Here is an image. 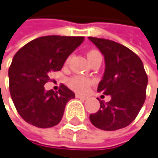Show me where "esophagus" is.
I'll list each match as a JSON object with an SVG mask.
<instances>
[{
    "instance_id": "1",
    "label": "esophagus",
    "mask_w": 158,
    "mask_h": 158,
    "mask_svg": "<svg viewBox=\"0 0 158 158\" xmlns=\"http://www.w3.org/2000/svg\"><path fill=\"white\" fill-rule=\"evenodd\" d=\"M76 97H77V98H80V99H82V100H86V99L88 98V97L85 96V95H81V94H76Z\"/></svg>"
}]
</instances>
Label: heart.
I'll return each mask as SVG.
<instances>
[{
    "label": "heart",
    "mask_w": 158,
    "mask_h": 158,
    "mask_svg": "<svg viewBox=\"0 0 158 158\" xmlns=\"http://www.w3.org/2000/svg\"><path fill=\"white\" fill-rule=\"evenodd\" d=\"M95 54H100L97 50H91L89 51L88 53V58L91 57L93 55H95ZM69 61V58L66 60V62ZM94 83V81L90 77H84V76H81V75H76L72 77L69 78L68 81V85L69 87L74 90L75 92L77 93H81V94H83L85 92L88 91V89L90 88V86Z\"/></svg>",
    "instance_id": "1"
}]
</instances>
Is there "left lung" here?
Here are the masks:
<instances>
[{"label": "left lung", "mask_w": 158, "mask_h": 158, "mask_svg": "<svg viewBox=\"0 0 158 158\" xmlns=\"http://www.w3.org/2000/svg\"><path fill=\"white\" fill-rule=\"evenodd\" d=\"M89 39L104 55L106 64L97 91L111 97L109 102L97 98L100 109L90 114V121L102 130L123 128L136 119L144 104L147 74L139 57L128 48L104 38Z\"/></svg>", "instance_id": "left-lung-1"}]
</instances>
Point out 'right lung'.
<instances>
[{
	"label": "right lung",
	"mask_w": 158,
	"mask_h": 158,
	"mask_svg": "<svg viewBox=\"0 0 158 158\" xmlns=\"http://www.w3.org/2000/svg\"><path fill=\"white\" fill-rule=\"evenodd\" d=\"M84 40L83 36L48 35L22 47L8 70L9 90L21 118L40 128L61 122L65 105L75 94L61 84L58 92L45 91L49 74L60 71L68 56Z\"/></svg>",
	"instance_id": "obj_1"
}]
</instances>
